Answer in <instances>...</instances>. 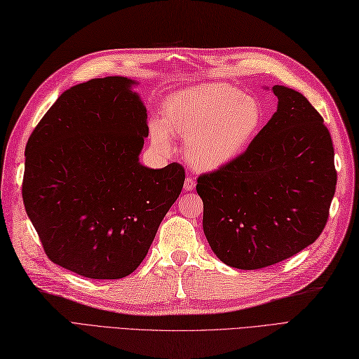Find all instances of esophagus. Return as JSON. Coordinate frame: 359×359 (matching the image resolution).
<instances>
[{
	"label": "esophagus",
	"mask_w": 359,
	"mask_h": 359,
	"mask_svg": "<svg viewBox=\"0 0 359 359\" xmlns=\"http://www.w3.org/2000/svg\"><path fill=\"white\" fill-rule=\"evenodd\" d=\"M195 186H196L195 180H191V178H186V181H184V190H186V191H191V190L195 189Z\"/></svg>",
	"instance_id": "esophagus-1"
}]
</instances>
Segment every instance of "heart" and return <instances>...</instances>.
<instances>
[{
    "label": "heart",
    "mask_w": 359,
    "mask_h": 359,
    "mask_svg": "<svg viewBox=\"0 0 359 359\" xmlns=\"http://www.w3.org/2000/svg\"><path fill=\"white\" fill-rule=\"evenodd\" d=\"M163 120L151 121V142L163 155L175 151L172 135L184 138L191 168L215 172L247 149L264 118L262 104L229 83H203L165 102Z\"/></svg>",
    "instance_id": "obj_1"
}]
</instances>
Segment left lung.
I'll list each match as a JSON object with an SVG mask.
<instances>
[{"instance_id": "8db88e82", "label": "left lung", "mask_w": 359, "mask_h": 359, "mask_svg": "<svg viewBox=\"0 0 359 359\" xmlns=\"http://www.w3.org/2000/svg\"><path fill=\"white\" fill-rule=\"evenodd\" d=\"M277 111L248 149L201 175L203 229L217 259L260 269L317 241L335 195L334 146L323 117L299 91L274 85Z\"/></svg>"}]
</instances>
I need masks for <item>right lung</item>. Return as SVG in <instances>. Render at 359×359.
I'll return each mask as SVG.
<instances>
[{
    "label": "right lung",
    "mask_w": 359,
    "mask_h": 359,
    "mask_svg": "<svg viewBox=\"0 0 359 359\" xmlns=\"http://www.w3.org/2000/svg\"><path fill=\"white\" fill-rule=\"evenodd\" d=\"M137 83L108 76L72 86L25 146L22 199L46 255L88 278L134 273L184 184L178 163H140L149 128Z\"/></svg>",
    "instance_id": "right-lung-1"
}]
</instances>
